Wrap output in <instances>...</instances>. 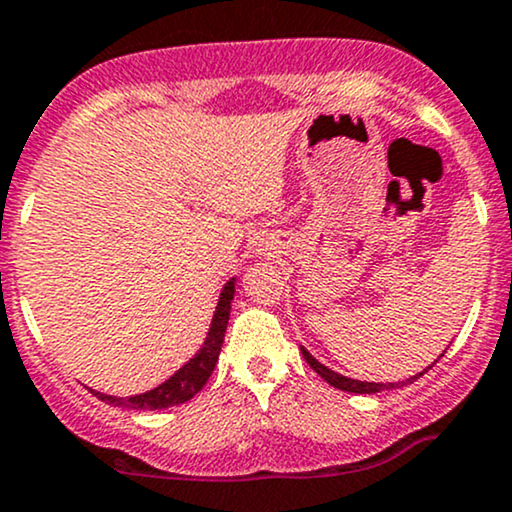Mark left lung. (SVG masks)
Returning a JSON list of instances; mask_svg holds the SVG:
<instances>
[{
  "mask_svg": "<svg viewBox=\"0 0 512 512\" xmlns=\"http://www.w3.org/2000/svg\"><path fill=\"white\" fill-rule=\"evenodd\" d=\"M300 350H303V357L307 360V365L315 369V372L326 381V384H331V386H334V389H341V391H348V393H379V391H389V389H400V386L412 384V381H415V379H420L424 372H429V369H432L436 362H439V360H434L432 365L424 369V372L415 374V377H410V379H405V381H398V384H377V381H357V379L343 377V374H338V372H334V369L324 367L322 362L315 360V357L310 355V350H305V348H300ZM443 353H446V350H443ZM443 353L439 357H443Z\"/></svg>",
  "mask_w": 512,
  "mask_h": 512,
  "instance_id": "8db88e82",
  "label": "left lung"
}]
</instances>
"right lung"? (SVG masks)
<instances>
[{
	"mask_svg": "<svg viewBox=\"0 0 512 512\" xmlns=\"http://www.w3.org/2000/svg\"><path fill=\"white\" fill-rule=\"evenodd\" d=\"M233 295H236V279L226 281V286L221 288L217 310H214V317H212V326H209L202 348L197 350L186 365L178 369V372L171 374L164 384L155 386L152 391L138 393V396H128V398L109 396V393H100L95 389L90 391L95 393L102 403L116 405V408H131V410H164V408H174V405L186 403V400L193 398L195 393L202 391V386L207 384L209 374H212L214 367H217L221 343H224L226 326H229Z\"/></svg>",
	"mask_w": 512,
	"mask_h": 512,
	"instance_id": "add662e5",
	"label": "right lung"
}]
</instances>
